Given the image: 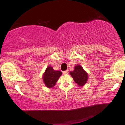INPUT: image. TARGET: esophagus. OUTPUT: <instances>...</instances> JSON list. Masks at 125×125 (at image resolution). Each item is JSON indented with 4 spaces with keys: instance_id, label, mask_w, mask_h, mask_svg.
Listing matches in <instances>:
<instances>
[{
    "instance_id": "obj_1",
    "label": "esophagus",
    "mask_w": 125,
    "mask_h": 125,
    "mask_svg": "<svg viewBox=\"0 0 125 125\" xmlns=\"http://www.w3.org/2000/svg\"><path fill=\"white\" fill-rule=\"evenodd\" d=\"M68 73H69V71H65L63 72V74H67Z\"/></svg>"
}]
</instances>
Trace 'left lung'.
<instances>
[{"label": "left lung", "mask_w": 125, "mask_h": 125, "mask_svg": "<svg viewBox=\"0 0 125 125\" xmlns=\"http://www.w3.org/2000/svg\"><path fill=\"white\" fill-rule=\"evenodd\" d=\"M70 74L73 77L74 82L79 86H82L86 83L87 81V73H86L83 67L80 65H77L74 67V70L70 72Z\"/></svg>", "instance_id": "1"}]
</instances>
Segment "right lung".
Segmentation results:
<instances>
[{
  "label": "right lung",
  "mask_w": 125,
  "mask_h": 125,
  "mask_svg": "<svg viewBox=\"0 0 125 125\" xmlns=\"http://www.w3.org/2000/svg\"><path fill=\"white\" fill-rule=\"evenodd\" d=\"M62 74V73L61 71H54L52 67L49 66L43 75V81L46 86L49 88L53 87Z\"/></svg>",
  "instance_id": "add662e5"
}]
</instances>
